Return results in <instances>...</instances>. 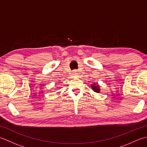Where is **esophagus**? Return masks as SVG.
<instances>
[{
	"mask_svg": "<svg viewBox=\"0 0 147 147\" xmlns=\"http://www.w3.org/2000/svg\"><path fill=\"white\" fill-rule=\"evenodd\" d=\"M73 74L74 76H76L77 74H78V71H76V70H74V71H73Z\"/></svg>",
	"mask_w": 147,
	"mask_h": 147,
	"instance_id": "1",
	"label": "esophagus"
}]
</instances>
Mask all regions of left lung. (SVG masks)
I'll return each instance as SVG.
<instances>
[{
  "label": "left lung",
  "instance_id": "1",
  "mask_svg": "<svg viewBox=\"0 0 147 147\" xmlns=\"http://www.w3.org/2000/svg\"><path fill=\"white\" fill-rule=\"evenodd\" d=\"M92 88L93 89V91L96 93H100V87L98 85V84H92Z\"/></svg>",
  "mask_w": 147,
  "mask_h": 147
}]
</instances>
